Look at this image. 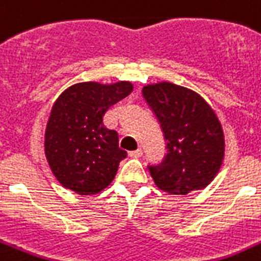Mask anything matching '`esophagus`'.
<instances>
[{
	"instance_id": "1",
	"label": "esophagus",
	"mask_w": 261,
	"mask_h": 261,
	"mask_svg": "<svg viewBox=\"0 0 261 261\" xmlns=\"http://www.w3.org/2000/svg\"><path fill=\"white\" fill-rule=\"evenodd\" d=\"M142 154H143V151H142V148H138V150L130 151V152H128V155H130L131 158H141Z\"/></svg>"
}]
</instances>
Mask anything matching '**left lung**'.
<instances>
[{"label":"left lung","mask_w":261,"mask_h":261,"mask_svg":"<svg viewBox=\"0 0 261 261\" xmlns=\"http://www.w3.org/2000/svg\"><path fill=\"white\" fill-rule=\"evenodd\" d=\"M142 94L167 144L163 162L148 166L155 185L172 195L207 187L224 158V134L215 111L198 93L170 82L147 85Z\"/></svg>","instance_id":"8db88e82"}]
</instances>
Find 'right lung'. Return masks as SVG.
Instances as JSON below:
<instances>
[{"label": "right lung", "instance_id": "add662e5", "mask_svg": "<svg viewBox=\"0 0 261 261\" xmlns=\"http://www.w3.org/2000/svg\"><path fill=\"white\" fill-rule=\"evenodd\" d=\"M133 91L131 82L102 85L82 82L61 94L45 131V155L51 172L65 188L94 195L110 185L127 152L115 130L103 124L113 105Z\"/></svg>", "mask_w": 261, "mask_h": 261}]
</instances>
